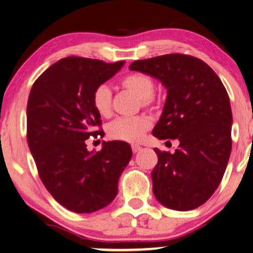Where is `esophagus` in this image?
<instances>
[{"label":"esophagus","instance_id":"34e87169","mask_svg":"<svg viewBox=\"0 0 253 253\" xmlns=\"http://www.w3.org/2000/svg\"><path fill=\"white\" fill-rule=\"evenodd\" d=\"M131 149H132V152H133V154H136V152H138L139 150H141V146H139V145H137V144H133L132 146H131Z\"/></svg>","mask_w":253,"mask_h":253}]
</instances>
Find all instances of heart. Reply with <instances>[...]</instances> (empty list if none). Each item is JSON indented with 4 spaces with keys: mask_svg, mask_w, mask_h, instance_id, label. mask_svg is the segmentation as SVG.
Listing matches in <instances>:
<instances>
[{
    "mask_svg": "<svg viewBox=\"0 0 253 253\" xmlns=\"http://www.w3.org/2000/svg\"><path fill=\"white\" fill-rule=\"evenodd\" d=\"M122 88L133 93L143 108L155 109L157 102L154 97L155 83L149 75L143 73H131L122 77ZM112 93L109 86L101 84L92 93V105L99 116L110 117L112 114ZM150 129V121L145 116L117 118L108 126V135L115 141L136 143Z\"/></svg>",
    "mask_w": 253,
    "mask_h": 253,
    "instance_id": "1",
    "label": "heart"
}]
</instances>
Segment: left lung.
I'll return each instance as SVG.
<instances>
[{
  "label": "left lung",
  "mask_w": 253,
  "mask_h": 253,
  "mask_svg": "<svg viewBox=\"0 0 253 253\" xmlns=\"http://www.w3.org/2000/svg\"><path fill=\"white\" fill-rule=\"evenodd\" d=\"M130 70L150 75L168 90L152 135L177 139L173 154L155 149L152 191L164 207L189 211L216 191L232 149V112L225 86L197 57L168 54L132 62Z\"/></svg>",
  "instance_id": "obj_1"
}]
</instances>
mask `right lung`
<instances>
[{
    "mask_svg": "<svg viewBox=\"0 0 253 253\" xmlns=\"http://www.w3.org/2000/svg\"><path fill=\"white\" fill-rule=\"evenodd\" d=\"M124 61L105 63L62 58L35 81L27 105V141L40 178L56 201L77 213H91L114 201L118 179L132 157L126 142L103 143L89 152L85 141L102 121L92 93Z\"/></svg>",
    "mask_w": 253,
    "mask_h": 253,
    "instance_id": "1",
    "label": "right lung"
}]
</instances>
